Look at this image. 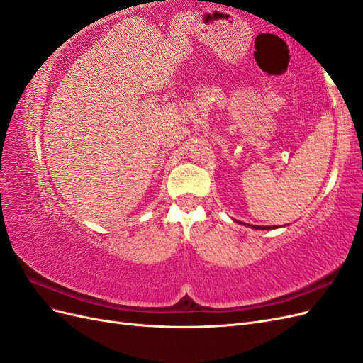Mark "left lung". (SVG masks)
Masks as SVG:
<instances>
[{
    "label": "left lung",
    "instance_id": "1",
    "mask_svg": "<svg viewBox=\"0 0 363 363\" xmlns=\"http://www.w3.org/2000/svg\"><path fill=\"white\" fill-rule=\"evenodd\" d=\"M240 224H244V223H240ZM245 225H248V224H245ZM251 228H257V230H272V228H277L276 225L274 227H271V225H250Z\"/></svg>",
    "mask_w": 363,
    "mask_h": 363
}]
</instances>
